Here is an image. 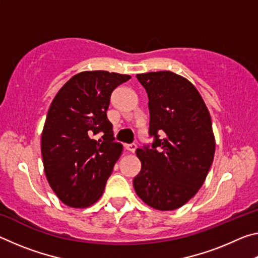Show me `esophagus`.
I'll return each instance as SVG.
<instances>
[{"instance_id":"34e87169","label":"esophagus","mask_w":258,"mask_h":258,"mask_svg":"<svg viewBox=\"0 0 258 258\" xmlns=\"http://www.w3.org/2000/svg\"><path fill=\"white\" fill-rule=\"evenodd\" d=\"M137 148H138V146L135 145V143H132V145L126 146V150L130 151V152H132V154H134L135 150H137Z\"/></svg>"}]
</instances>
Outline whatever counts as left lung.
<instances>
[{"instance_id":"left-lung-1","label":"left lung","mask_w":258,"mask_h":258,"mask_svg":"<svg viewBox=\"0 0 258 258\" xmlns=\"http://www.w3.org/2000/svg\"><path fill=\"white\" fill-rule=\"evenodd\" d=\"M149 99L151 148L137 149L141 171L134 177L137 195L158 211L182 207L206 180L215 154L212 118L192 83L163 71L138 74Z\"/></svg>"}]
</instances>
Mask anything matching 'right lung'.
Listing matches in <instances>:
<instances>
[{"label":"right lung","mask_w":258,"mask_h":258,"mask_svg":"<svg viewBox=\"0 0 258 258\" xmlns=\"http://www.w3.org/2000/svg\"><path fill=\"white\" fill-rule=\"evenodd\" d=\"M130 75L82 72L52 101L41 138L46 180L61 202L86 208L101 197L123 146L113 141L107 118L112 91ZM99 133L101 139L94 137Z\"/></svg>","instance_id":"right-lung-1"}]
</instances>
